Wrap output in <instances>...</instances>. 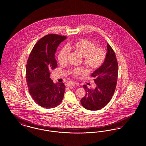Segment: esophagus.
Wrapping results in <instances>:
<instances>
[{"label":"esophagus","mask_w":146,"mask_h":146,"mask_svg":"<svg viewBox=\"0 0 146 146\" xmlns=\"http://www.w3.org/2000/svg\"><path fill=\"white\" fill-rule=\"evenodd\" d=\"M76 83H74V82H72V83H68L66 84V86H74L75 85Z\"/></svg>","instance_id":"esophagus-1"}]
</instances>
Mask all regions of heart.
I'll use <instances>...</instances> for the list:
<instances>
[{
	"label": "heart",
	"instance_id": "b5f03b06",
	"mask_svg": "<svg viewBox=\"0 0 146 146\" xmlns=\"http://www.w3.org/2000/svg\"><path fill=\"white\" fill-rule=\"evenodd\" d=\"M69 49H73L76 54L83 57L84 64L90 70L100 67L106 58V52L104 49L98 48L96 45L86 39H81L73 43ZM69 50L66 46L62 48L57 55L58 62L63 64L67 62L69 55ZM85 72L82 68H74L70 70V73L73 76H79Z\"/></svg>",
	"mask_w": 146,
	"mask_h": 146
}]
</instances>
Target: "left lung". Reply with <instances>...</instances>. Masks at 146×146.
<instances>
[{"label": "left lung", "instance_id": "obj_1", "mask_svg": "<svg viewBox=\"0 0 146 146\" xmlns=\"http://www.w3.org/2000/svg\"><path fill=\"white\" fill-rule=\"evenodd\" d=\"M107 52L103 64L91 76L96 85L95 89L83 85L86 95L81 99V104L88 110L97 111L104 108L111 100L115 90L118 75V63L114 51L107 43Z\"/></svg>", "mask_w": 146, "mask_h": 146}]
</instances>
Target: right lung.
I'll list each match as a JSON object with an SVG mask.
<instances>
[{
	"label": "right lung",
	"mask_w": 146,
	"mask_h": 146,
	"mask_svg": "<svg viewBox=\"0 0 146 146\" xmlns=\"http://www.w3.org/2000/svg\"><path fill=\"white\" fill-rule=\"evenodd\" d=\"M66 36L50 34L35 44L26 65V76L28 91L36 104L45 108H54L62 102L65 86L53 83L50 72L57 67L55 52Z\"/></svg>",
	"instance_id": "add662e5"
}]
</instances>
